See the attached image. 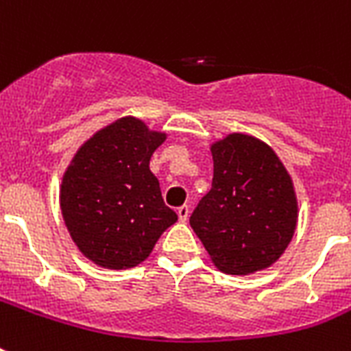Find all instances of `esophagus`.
Wrapping results in <instances>:
<instances>
[{
  "label": "esophagus",
  "mask_w": 351,
  "mask_h": 351,
  "mask_svg": "<svg viewBox=\"0 0 351 351\" xmlns=\"http://www.w3.org/2000/svg\"><path fill=\"white\" fill-rule=\"evenodd\" d=\"M176 213H178V219H180L182 222H186V220L189 219V208H187V206H180V208L176 209Z\"/></svg>",
  "instance_id": "esophagus-1"
}]
</instances>
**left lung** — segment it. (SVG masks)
<instances>
[{
	"label": "left lung",
	"instance_id": "1",
	"mask_svg": "<svg viewBox=\"0 0 351 351\" xmlns=\"http://www.w3.org/2000/svg\"><path fill=\"white\" fill-rule=\"evenodd\" d=\"M211 154L213 186L193 211V231L220 271L267 269L297 230L293 180L277 153L251 134H226L211 143Z\"/></svg>",
	"mask_w": 351,
	"mask_h": 351
}]
</instances>
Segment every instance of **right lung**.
Returning a JSON list of instances; mask_svg holds the SVG:
<instances>
[{"instance_id": "obj_1", "label": "right lung", "mask_w": 351, "mask_h": 351, "mask_svg": "<svg viewBox=\"0 0 351 351\" xmlns=\"http://www.w3.org/2000/svg\"><path fill=\"white\" fill-rule=\"evenodd\" d=\"M167 132L136 117H121L89 136L69 162L60 208L69 234L96 266L142 264L178 217L162 198L149 160Z\"/></svg>"}]
</instances>
